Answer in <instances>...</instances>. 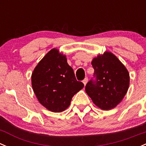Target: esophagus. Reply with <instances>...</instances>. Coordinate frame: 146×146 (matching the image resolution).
Here are the masks:
<instances>
[{
  "label": "esophagus",
  "mask_w": 146,
  "mask_h": 146,
  "mask_svg": "<svg viewBox=\"0 0 146 146\" xmlns=\"http://www.w3.org/2000/svg\"><path fill=\"white\" fill-rule=\"evenodd\" d=\"M82 82H83L84 84L86 85V83H87V82H88V78H87V77H85V78H84V80L82 81Z\"/></svg>",
  "instance_id": "esophagus-1"
}]
</instances>
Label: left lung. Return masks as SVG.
I'll use <instances>...</instances> for the list:
<instances>
[{"mask_svg": "<svg viewBox=\"0 0 146 146\" xmlns=\"http://www.w3.org/2000/svg\"><path fill=\"white\" fill-rule=\"evenodd\" d=\"M93 77L85 86L95 105L103 110L116 107L123 99L129 86V74L112 53L106 52L92 62Z\"/></svg>", "mask_w": 146, "mask_h": 146, "instance_id": "obj_1", "label": "left lung"}]
</instances>
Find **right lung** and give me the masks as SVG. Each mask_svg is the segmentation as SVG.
Masks as SVG:
<instances>
[{"mask_svg": "<svg viewBox=\"0 0 146 146\" xmlns=\"http://www.w3.org/2000/svg\"><path fill=\"white\" fill-rule=\"evenodd\" d=\"M32 86L43 106L52 112H62L70 106L74 95L84 85L76 79L65 56L52 49L35 68Z\"/></svg>", "mask_w": 146, "mask_h": 146, "instance_id": "1", "label": "right lung"}]
</instances>
